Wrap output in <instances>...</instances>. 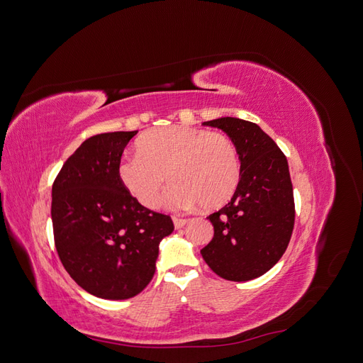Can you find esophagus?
I'll use <instances>...</instances> for the list:
<instances>
[{
    "mask_svg": "<svg viewBox=\"0 0 363 363\" xmlns=\"http://www.w3.org/2000/svg\"><path fill=\"white\" fill-rule=\"evenodd\" d=\"M172 221H174V227H175V228H182L186 223H188V219L179 218V216H172Z\"/></svg>",
    "mask_w": 363,
    "mask_h": 363,
    "instance_id": "obj_1",
    "label": "esophagus"
}]
</instances>
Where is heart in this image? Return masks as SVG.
Segmentation results:
<instances>
[{
    "label": "heart",
    "mask_w": 363,
    "mask_h": 363,
    "mask_svg": "<svg viewBox=\"0 0 363 363\" xmlns=\"http://www.w3.org/2000/svg\"><path fill=\"white\" fill-rule=\"evenodd\" d=\"M135 156L121 160L118 175L124 188L148 208L156 207L160 191L171 208L201 204L207 211L225 206L240 183V157L232 138L186 125L148 130L136 140Z\"/></svg>",
    "instance_id": "obj_1"
}]
</instances>
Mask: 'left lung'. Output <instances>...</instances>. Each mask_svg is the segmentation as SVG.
Returning <instances> with one entry per match:
<instances>
[{
	"label": "left lung",
	"mask_w": 363,
	"mask_h": 363,
	"mask_svg": "<svg viewBox=\"0 0 363 363\" xmlns=\"http://www.w3.org/2000/svg\"><path fill=\"white\" fill-rule=\"evenodd\" d=\"M203 125L232 138L242 174L230 203L208 215L215 233L201 256L219 277L248 281L276 265L291 240L295 204L288 160L276 142L250 121L225 116Z\"/></svg>",
	"instance_id": "1"
}]
</instances>
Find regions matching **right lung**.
I'll return each instance as SVG.
<instances>
[{"label": "right lung", "mask_w": 363, "mask_h": 363, "mask_svg": "<svg viewBox=\"0 0 363 363\" xmlns=\"http://www.w3.org/2000/svg\"><path fill=\"white\" fill-rule=\"evenodd\" d=\"M135 131L86 139L52 184L54 242L72 280L98 298L127 300L147 288L160 240L172 233L168 215L152 212L118 175Z\"/></svg>", "instance_id": "right-lung-1"}]
</instances>
